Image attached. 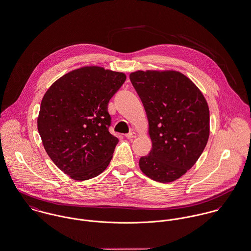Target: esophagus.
I'll return each instance as SVG.
<instances>
[{
	"instance_id": "esophagus-1",
	"label": "esophagus",
	"mask_w": 251,
	"mask_h": 251,
	"mask_svg": "<svg viewBox=\"0 0 251 251\" xmlns=\"http://www.w3.org/2000/svg\"><path fill=\"white\" fill-rule=\"evenodd\" d=\"M126 137L127 138V139H131V138H135L136 137V133L135 132H129V133H127V134H126Z\"/></svg>"
}]
</instances>
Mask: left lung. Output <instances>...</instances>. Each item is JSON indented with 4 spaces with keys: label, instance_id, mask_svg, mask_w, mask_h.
<instances>
[{
    "label": "left lung",
    "instance_id": "8db88e82",
    "mask_svg": "<svg viewBox=\"0 0 251 251\" xmlns=\"http://www.w3.org/2000/svg\"><path fill=\"white\" fill-rule=\"evenodd\" d=\"M130 81L145 107L152 149L139 160L141 171L158 182L176 180L205 149L210 116L205 99L176 71H137Z\"/></svg>",
    "mask_w": 251,
    "mask_h": 251
}]
</instances>
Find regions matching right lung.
<instances>
[{
  "label": "right lung",
  "mask_w": 251,
  "mask_h": 251,
  "mask_svg": "<svg viewBox=\"0 0 251 251\" xmlns=\"http://www.w3.org/2000/svg\"><path fill=\"white\" fill-rule=\"evenodd\" d=\"M126 79L123 73L83 67L64 75L46 92L38 132L50 158L73 179L99 176L112 159L119 140L109 132L107 105Z\"/></svg>",
  "instance_id": "add662e5"
}]
</instances>
